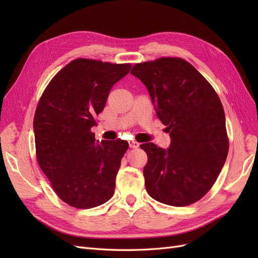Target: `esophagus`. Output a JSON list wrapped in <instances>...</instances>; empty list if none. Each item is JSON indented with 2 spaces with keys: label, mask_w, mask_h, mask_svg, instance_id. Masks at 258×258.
Instances as JSON below:
<instances>
[{
  "label": "esophagus",
  "mask_w": 258,
  "mask_h": 258,
  "mask_svg": "<svg viewBox=\"0 0 258 258\" xmlns=\"http://www.w3.org/2000/svg\"><path fill=\"white\" fill-rule=\"evenodd\" d=\"M129 146H130L131 148H138V147L140 146V143L137 142V141H135V140H132V141H129Z\"/></svg>",
  "instance_id": "1"
}]
</instances>
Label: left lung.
<instances>
[{"instance_id":"8db88e82","label":"left lung","mask_w":258,"mask_h":258,"mask_svg":"<svg viewBox=\"0 0 258 258\" xmlns=\"http://www.w3.org/2000/svg\"><path fill=\"white\" fill-rule=\"evenodd\" d=\"M130 73L146 86L171 138L168 150L154 143L140 145L147 154L146 190L168 206L192 205L212 188L228 155L220 97L201 73L178 57L141 62Z\"/></svg>"}]
</instances>
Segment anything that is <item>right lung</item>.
Wrapping results in <instances>:
<instances>
[{"mask_svg": "<svg viewBox=\"0 0 258 258\" xmlns=\"http://www.w3.org/2000/svg\"><path fill=\"white\" fill-rule=\"evenodd\" d=\"M130 63L72 60L54 75L38 101L33 120L38 166L57 196L77 209L105 204L129 144L96 142L91 127L103 111L111 88Z\"/></svg>", "mask_w": 258, "mask_h": 258, "instance_id": "right-lung-1", "label": "right lung"}]
</instances>
